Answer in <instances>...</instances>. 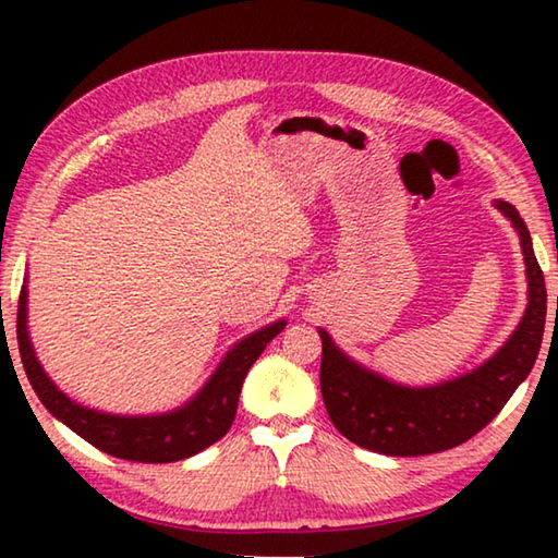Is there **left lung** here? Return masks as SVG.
<instances>
[{
	"label": "left lung",
	"instance_id": "8db88e82",
	"mask_svg": "<svg viewBox=\"0 0 558 558\" xmlns=\"http://www.w3.org/2000/svg\"><path fill=\"white\" fill-rule=\"evenodd\" d=\"M495 206L514 226L526 266V310L507 342L468 374L433 386H403L366 369L319 327V386L335 428L381 456H430L470 440L502 411L539 354L546 323V286L532 235L509 202Z\"/></svg>",
	"mask_w": 558,
	"mask_h": 558
}]
</instances>
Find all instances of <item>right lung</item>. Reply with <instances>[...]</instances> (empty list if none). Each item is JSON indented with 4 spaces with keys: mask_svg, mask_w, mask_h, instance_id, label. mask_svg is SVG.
Returning <instances> with one entry per match:
<instances>
[{
    "mask_svg": "<svg viewBox=\"0 0 558 558\" xmlns=\"http://www.w3.org/2000/svg\"><path fill=\"white\" fill-rule=\"evenodd\" d=\"M26 302H29V290L22 286L16 310V339L24 372L29 376L36 396L51 415L65 423L73 433H78L90 446L132 462H177L196 456L223 438L235 418L245 374L270 339L278 337L288 325L286 319H278V323L243 337L239 344L226 352L209 381L179 409L153 415H120L88 409L65 396L51 381L34 352L29 325H26V317H29Z\"/></svg>",
    "mask_w": 558,
    "mask_h": 558,
    "instance_id": "1",
    "label": "right lung"
}]
</instances>
